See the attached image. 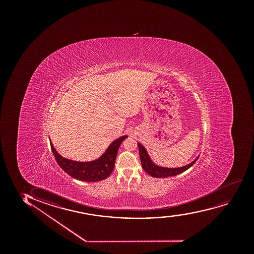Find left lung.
<instances>
[{"label":"left lung","instance_id":"8db88e82","mask_svg":"<svg viewBox=\"0 0 254 254\" xmlns=\"http://www.w3.org/2000/svg\"><path fill=\"white\" fill-rule=\"evenodd\" d=\"M139 147V154H140V162L143 169L146 171L148 175H151L154 178H167L169 176H175L180 175L181 173L185 172L186 170L190 169L193 164L198 159L199 157L195 158V160L191 163L187 164L186 166L180 167V168H164V167L158 166L156 165L149 157L148 153L146 152V148L144 146L137 143Z\"/></svg>","mask_w":254,"mask_h":254}]
</instances>
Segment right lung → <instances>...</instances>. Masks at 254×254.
<instances>
[{
  "label": "right lung",
  "mask_w": 254,
  "mask_h": 254,
  "mask_svg": "<svg viewBox=\"0 0 254 254\" xmlns=\"http://www.w3.org/2000/svg\"><path fill=\"white\" fill-rule=\"evenodd\" d=\"M127 137L124 135L113 141L98 159L91 162H78L64 158L56 151L52 141L50 144L57 163L67 175L79 181L92 182L105 180L111 175L120 144Z\"/></svg>",
  "instance_id": "right-lung-1"
}]
</instances>
